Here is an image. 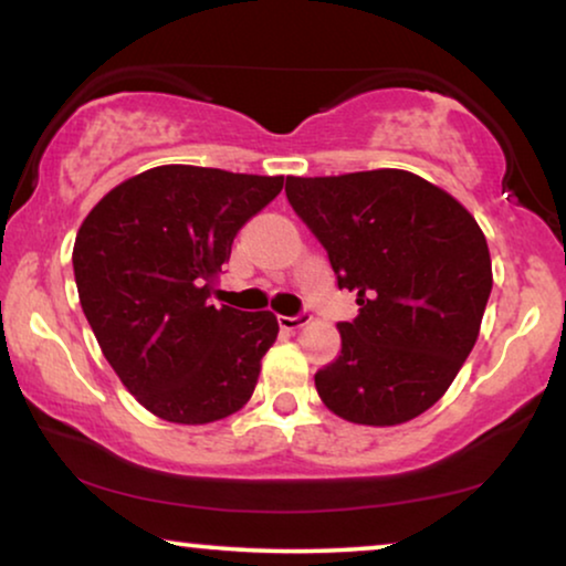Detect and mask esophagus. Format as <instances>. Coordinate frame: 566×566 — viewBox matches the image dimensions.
I'll use <instances>...</instances> for the list:
<instances>
[{
  "mask_svg": "<svg viewBox=\"0 0 566 566\" xmlns=\"http://www.w3.org/2000/svg\"><path fill=\"white\" fill-rule=\"evenodd\" d=\"M308 319H312V314L301 312L296 316H277V324H281V329L293 332V329H301L304 324H308Z\"/></svg>",
  "mask_w": 566,
  "mask_h": 566,
  "instance_id": "1",
  "label": "esophagus"
}]
</instances>
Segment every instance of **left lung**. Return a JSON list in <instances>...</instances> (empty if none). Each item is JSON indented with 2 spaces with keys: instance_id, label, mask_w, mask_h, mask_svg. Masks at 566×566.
I'll return each mask as SVG.
<instances>
[{
  "instance_id": "1",
  "label": "left lung",
  "mask_w": 566,
  "mask_h": 566,
  "mask_svg": "<svg viewBox=\"0 0 566 566\" xmlns=\"http://www.w3.org/2000/svg\"><path fill=\"white\" fill-rule=\"evenodd\" d=\"M285 196L329 254L358 316L316 391L347 422L401 424L448 391L479 337L490 247L453 196L405 169L289 177Z\"/></svg>"
}]
</instances>
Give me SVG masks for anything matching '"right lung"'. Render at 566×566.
Here are the masks:
<instances>
[{"instance_id":"1","label":"right lung","mask_w":566,"mask_h":566,"mask_svg":"<svg viewBox=\"0 0 566 566\" xmlns=\"http://www.w3.org/2000/svg\"><path fill=\"white\" fill-rule=\"evenodd\" d=\"M281 190L283 177L165 165L113 188L76 231L82 312L123 386L161 420L206 424L250 401L275 314L208 298L239 229Z\"/></svg>"}]
</instances>
